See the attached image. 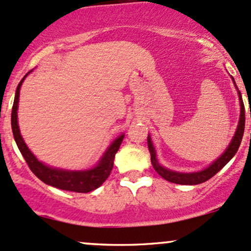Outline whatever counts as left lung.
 Here are the masks:
<instances>
[{
  "label": "left lung",
  "mask_w": 251,
  "mask_h": 251,
  "mask_svg": "<svg viewBox=\"0 0 251 251\" xmlns=\"http://www.w3.org/2000/svg\"><path fill=\"white\" fill-rule=\"evenodd\" d=\"M233 84H235L236 89L238 92V99H239V106H241V114H239V120L237 128H236L235 136L231 139L230 144L226 148V150L220 155L216 161H213L208 167L203 168L202 170H199V172H193V173H181V172H175V170L168 169V168L161 166L157 159L156 156V150L155 147L152 144V140H151V136L148 134V147L149 151H150L151 155V163H152L153 169L158 173L164 180L169 181V182L177 183V184H199L205 182V181L210 180L212 176H214L219 170H222L226 164L230 162V159L232 158L233 156L237 152L239 145H241L242 137H243L244 133V125H246V112H244V103L243 100H242L241 92L238 90L237 85L235 83V79L232 78Z\"/></svg>",
  "instance_id": "8db88e82"
}]
</instances>
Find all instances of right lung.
Masks as SVG:
<instances>
[{"mask_svg": "<svg viewBox=\"0 0 251 251\" xmlns=\"http://www.w3.org/2000/svg\"><path fill=\"white\" fill-rule=\"evenodd\" d=\"M24 76L19 83L15 92V98H14L13 109H12V130L15 139L16 145L19 150L23 153L24 158L26 159L29 169L32 170L33 174L37 176L39 180L49 186L56 187V188L63 189V191H70L76 193H89L94 189L99 188L104 181L107 180L113 169V163H114L115 153L119 150L121 142H123L125 134L121 133L109 144L106 151L102 153L101 158L99 159L98 163L90 169L84 170H68L60 169V168L50 167L48 164L43 163L37 158L28 147L26 145L25 140L20 133L18 123V108H19V96H20V89L23 82L25 81L28 74Z\"/></svg>", "mask_w": 251, "mask_h": 251, "instance_id": "add662e5", "label": "right lung"}]
</instances>
